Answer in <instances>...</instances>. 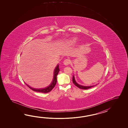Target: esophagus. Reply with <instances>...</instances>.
<instances>
[{
  "label": "esophagus",
  "mask_w": 128,
  "mask_h": 128,
  "mask_svg": "<svg viewBox=\"0 0 128 128\" xmlns=\"http://www.w3.org/2000/svg\"><path fill=\"white\" fill-rule=\"evenodd\" d=\"M70 60H68V59H65L64 61V64H65L66 65H68L70 64Z\"/></svg>",
  "instance_id": "esophagus-1"
}]
</instances>
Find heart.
Here are the masks:
<instances>
[{
    "label": "heart",
    "instance_id": "b5f03b06",
    "mask_svg": "<svg viewBox=\"0 0 128 128\" xmlns=\"http://www.w3.org/2000/svg\"><path fill=\"white\" fill-rule=\"evenodd\" d=\"M76 38H72L70 40H69L67 42V44H73L76 42Z\"/></svg>",
    "mask_w": 128,
    "mask_h": 128
}]
</instances>
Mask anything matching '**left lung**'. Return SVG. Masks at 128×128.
Segmentation results:
<instances>
[{
    "label": "left lung",
    "mask_w": 128,
    "mask_h": 128,
    "mask_svg": "<svg viewBox=\"0 0 128 128\" xmlns=\"http://www.w3.org/2000/svg\"><path fill=\"white\" fill-rule=\"evenodd\" d=\"M72 81H73V82L75 86H76L77 87H78V88H80V89H84V90L88 89H89L90 88H92V87H94V86H83V85L80 84L79 83H78V82H77V80H76V79L75 78V77H74V76H73Z\"/></svg>",
    "instance_id": "1"
}]
</instances>
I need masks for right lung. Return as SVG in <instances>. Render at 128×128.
I'll return each mask as SVG.
<instances>
[{
  "instance_id": "1",
  "label": "right lung",
  "mask_w": 128,
  "mask_h": 128,
  "mask_svg": "<svg viewBox=\"0 0 128 128\" xmlns=\"http://www.w3.org/2000/svg\"><path fill=\"white\" fill-rule=\"evenodd\" d=\"M60 68L58 64L55 68L52 76L48 79L44 84L36 86H32L27 85L31 90L33 91L41 93H48L51 92L54 87L57 83V76L59 72Z\"/></svg>"
}]
</instances>
